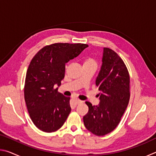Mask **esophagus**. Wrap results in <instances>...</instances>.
Instances as JSON below:
<instances>
[{"label":"esophagus","mask_w":156,"mask_h":156,"mask_svg":"<svg viewBox=\"0 0 156 156\" xmlns=\"http://www.w3.org/2000/svg\"><path fill=\"white\" fill-rule=\"evenodd\" d=\"M83 102L82 100H78V99H72L71 100V107H76V105L81 103V102Z\"/></svg>","instance_id":"esophagus-1"}]
</instances>
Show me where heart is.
<instances>
[{
	"mask_svg": "<svg viewBox=\"0 0 156 156\" xmlns=\"http://www.w3.org/2000/svg\"><path fill=\"white\" fill-rule=\"evenodd\" d=\"M85 62H87V63H95V64H96V62H95V61H94L93 59H88L87 60H86Z\"/></svg>",
	"mask_w": 156,
	"mask_h": 156,
	"instance_id": "heart-1",
	"label": "heart"
}]
</instances>
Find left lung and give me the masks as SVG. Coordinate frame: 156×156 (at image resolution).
<instances>
[{
  "instance_id": "left-lung-1",
  "label": "left lung",
  "mask_w": 156,
  "mask_h": 156,
  "mask_svg": "<svg viewBox=\"0 0 156 156\" xmlns=\"http://www.w3.org/2000/svg\"><path fill=\"white\" fill-rule=\"evenodd\" d=\"M130 77L125 62L117 53L105 47L102 64L96 80L100 103L93 106L86 102L88 113L84 125L94 135L102 136L114 130L128 106L130 98Z\"/></svg>"
}]
</instances>
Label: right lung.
<instances>
[{"label":"right lung","instance_id":"add662e5","mask_svg":"<svg viewBox=\"0 0 156 156\" xmlns=\"http://www.w3.org/2000/svg\"><path fill=\"white\" fill-rule=\"evenodd\" d=\"M88 44L58 43L37 52L29 65L24 87L25 100L31 120L47 133L61 127L71 112L69 97L55 88L65 77V63L77 57Z\"/></svg>","mask_w":156,"mask_h":156}]
</instances>
